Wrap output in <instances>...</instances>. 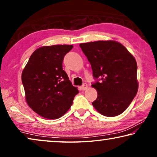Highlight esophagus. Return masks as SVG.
Listing matches in <instances>:
<instances>
[{"mask_svg":"<svg viewBox=\"0 0 157 157\" xmlns=\"http://www.w3.org/2000/svg\"><path fill=\"white\" fill-rule=\"evenodd\" d=\"M81 89H82V90H86V89L87 88H88V85H87V83H84L82 86H81Z\"/></svg>","mask_w":157,"mask_h":157,"instance_id":"esophagus-1","label":"esophagus"}]
</instances>
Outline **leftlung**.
Masks as SVG:
<instances>
[{
  "instance_id": "obj_1",
  "label": "left lung",
  "mask_w": 157,
  "mask_h": 157,
  "mask_svg": "<svg viewBox=\"0 0 157 157\" xmlns=\"http://www.w3.org/2000/svg\"><path fill=\"white\" fill-rule=\"evenodd\" d=\"M87 57L97 91L93 106L102 115L121 114L129 106L138 91L137 64L123 45L113 40H98L79 45Z\"/></svg>"
}]
</instances>
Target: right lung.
<instances>
[{"label": "right lung", "instance_id": "add662e5", "mask_svg": "<svg viewBox=\"0 0 157 157\" xmlns=\"http://www.w3.org/2000/svg\"><path fill=\"white\" fill-rule=\"evenodd\" d=\"M72 45L38 48L30 57L21 75L25 99L40 117L56 119L65 114L78 94L63 70V58Z\"/></svg>", "mask_w": 157, "mask_h": 157}]
</instances>
